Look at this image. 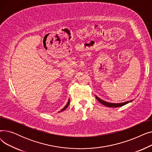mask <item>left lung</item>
<instances>
[{
    "mask_svg": "<svg viewBox=\"0 0 152 152\" xmlns=\"http://www.w3.org/2000/svg\"><path fill=\"white\" fill-rule=\"evenodd\" d=\"M95 98H96L97 100L100 103H102V105H105V106H107V107H112V108L122 107V106H123V105L127 104V103H128L132 102V100H130V101H127V102H123V103H109V102H105V101H103V100H102V99H100V98H99L98 97H97L96 95H95Z\"/></svg>",
    "mask_w": 152,
    "mask_h": 152,
    "instance_id": "1",
    "label": "left lung"
}]
</instances>
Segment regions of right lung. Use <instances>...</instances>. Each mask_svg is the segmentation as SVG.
<instances>
[{
  "mask_svg": "<svg viewBox=\"0 0 152 152\" xmlns=\"http://www.w3.org/2000/svg\"><path fill=\"white\" fill-rule=\"evenodd\" d=\"M69 102H70V100H68V103H67V104L65 105V107H64V108H63L62 110H61V111H64V110H65V109H66V108L68 107V105H69ZM59 112H60V111H59Z\"/></svg>",
  "mask_w": 152,
  "mask_h": 152,
  "instance_id": "add662e5",
  "label": "right lung"
}]
</instances>
